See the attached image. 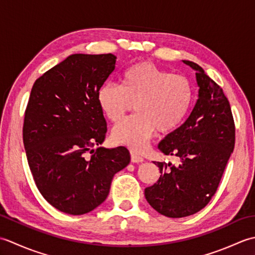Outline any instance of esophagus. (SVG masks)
Segmentation results:
<instances>
[{
	"mask_svg": "<svg viewBox=\"0 0 255 255\" xmlns=\"http://www.w3.org/2000/svg\"><path fill=\"white\" fill-rule=\"evenodd\" d=\"M130 156H131V162H132V163H141V162H143L142 156H139L136 153L131 152Z\"/></svg>",
	"mask_w": 255,
	"mask_h": 255,
	"instance_id": "esophagus-1",
	"label": "esophagus"
}]
</instances>
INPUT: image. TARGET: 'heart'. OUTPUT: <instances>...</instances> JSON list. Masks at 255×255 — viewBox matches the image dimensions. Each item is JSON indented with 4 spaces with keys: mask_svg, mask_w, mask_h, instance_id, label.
<instances>
[{
    "mask_svg": "<svg viewBox=\"0 0 255 255\" xmlns=\"http://www.w3.org/2000/svg\"><path fill=\"white\" fill-rule=\"evenodd\" d=\"M194 86L185 75L173 74L149 61L133 63L121 75V84H103L96 102L107 119L117 123L132 108L133 116L112 130V140L142 152L155 131L170 133L185 121L194 102Z\"/></svg>",
    "mask_w": 255,
    "mask_h": 255,
    "instance_id": "b5f03b06",
    "label": "heart"
}]
</instances>
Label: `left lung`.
<instances>
[{"label":"left lung","mask_w":255,"mask_h":255,"mask_svg":"<svg viewBox=\"0 0 255 255\" xmlns=\"http://www.w3.org/2000/svg\"><path fill=\"white\" fill-rule=\"evenodd\" d=\"M183 62L196 71L198 100L185 123L158 145L180 164L154 162L161 175L144 189L151 207L170 218L191 216L209 203L235 148L234 117L223 89L197 63Z\"/></svg>","instance_id":"8db88e82"}]
</instances>
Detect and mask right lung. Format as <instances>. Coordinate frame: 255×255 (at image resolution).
Segmentation results:
<instances>
[{"label": "right lung", "mask_w": 255, "mask_h": 255, "mask_svg": "<svg viewBox=\"0 0 255 255\" xmlns=\"http://www.w3.org/2000/svg\"><path fill=\"white\" fill-rule=\"evenodd\" d=\"M116 60L112 53H74L32 85L23 127L27 161L37 188L62 213L95 209L108 196L114 175L130 162L125 147L94 149L107 130L96 92Z\"/></svg>", "instance_id": "obj_1"}]
</instances>
